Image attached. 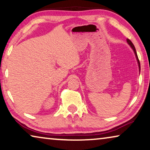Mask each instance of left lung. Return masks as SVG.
<instances>
[{"instance_id": "1", "label": "left lung", "mask_w": 150, "mask_h": 150, "mask_svg": "<svg viewBox=\"0 0 150 150\" xmlns=\"http://www.w3.org/2000/svg\"><path fill=\"white\" fill-rule=\"evenodd\" d=\"M127 43H128L129 45L131 46V48L133 49V52H134V53H135V55L136 59H137V63H138V67H139V72H140V70H141V67H140V62H139V59H138V57H137V52H136V50H135V46H134L133 44L132 43V42H131V41L130 40L127 39Z\"/></svg>"}]
</instances>
